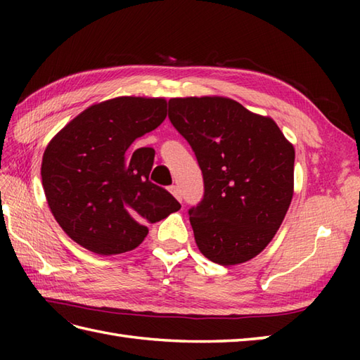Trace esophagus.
I'll use <instances>...</instances> for the list:
<instances>
[{"instance_id": "1", "label": "esophagus", "mask_w": 360, "mask_h": 360, "mask_svg": "<svg viewBox=\"0 0 360 360\" xmlns=\"http://www.w3.org/2000/svg\"><path fill=\"white\" fill-rule=\"evenodd\" d=\"M170 192H172V195L176 198V200H178V201H182L181 188H179L178 186H172V187H170Z\"/></svg>"}]
</instances>
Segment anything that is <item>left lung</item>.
Wrapping results in <instances>:
<instances>
[{"label": "left lung", "instance_id": "8db88e82", "mask_svg": "<svg viewBox=\"0 0 360 360\" xmlns=\"http://www.w3.org/2000/svg\"><path fill=\"white\" fill-rule=\"evenodd\" d=\"M168 119L202 172L204 196L188 210L201 254L221 266L257 257L292 200V143L271 117L226 97L170 98Z\"/></svg>", "mask_w": 360, "mask_h": 360}]
</instances>
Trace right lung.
<instances>
[{
  "label": "right lung",
  "instance_id": "obj_1",
  "mask_svg": "<svg viewBox=\"0 0 360 360\" xmlns=\"http://www.w3.org/2000/svg\"><path fill=\"white\" fill-rule=\"evenodd\" d=\"M165 117V98L116 97L89 106L49 142L44 195L71 240L98 255L122 254L139 246L147 224L181 209L150 181L155 150L131 147Z\"/></svg>",
  "mask_w": 360,
  "mask_h": 360
}]
</instances>
